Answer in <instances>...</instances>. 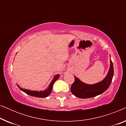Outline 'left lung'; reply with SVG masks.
<instances>
[{"instance_id": "1", "label": "left lung", "mask_w": 126, "mask_h": 126, "mask_svg": "<svg viewBox=\"0 0 126 126\" xmlns=\"http://www.w3.org/2000/svg\"><path fill=\"white\" fill-rule=\"evenodd\" d=\"M113 76V63L110 59V67L106 77L94 84L84 83L75 76V81L71 86L70 91L74 95L81 99L94 97L105 92L110 87Z\"/></svg>"}]
</instances>
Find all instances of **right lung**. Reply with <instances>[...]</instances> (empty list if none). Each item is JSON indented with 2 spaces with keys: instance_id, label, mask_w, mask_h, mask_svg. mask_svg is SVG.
<instances>
[{
  "instance_id": "right-lung-1",
  "label": "right lung",
  "mask_w": 126,
  "mask_h": 126,
  "mask_svg": "<svg viewBox=\"0 0 126 126\" xmlns=\"http://www.w3.org/2000/svg\"><path fill=\"white\" fill-rule=\"evenodd\" d=\"M59 77H60V75H57L56 76H54V78H53V80L51 81V82H50V84L49 87H48L46 89L45 91H31V90H28V89L22 88H20L18 85H17V86H18L20 90L26 93V94H29V95L34 96V97L44 98V97H47V96H48L50 94L51 91H52L53 84H54L55 81H56L57 80H58V79L59 78Z\"/></svg>"
}]
</instances>
